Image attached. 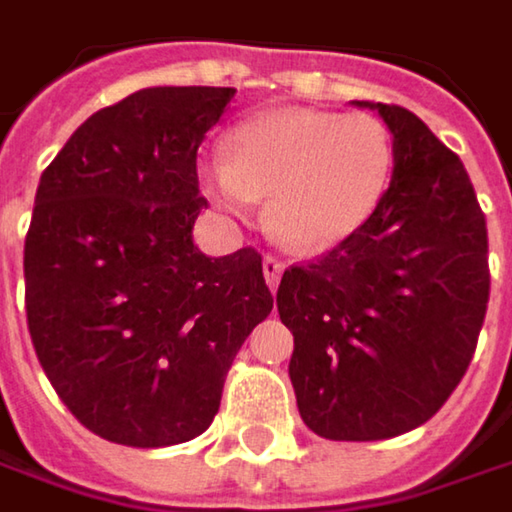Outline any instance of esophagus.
Instances as JSON below:
<instances>
[{
  "label": "esophagus",
  "instance_id": "1",
  "mask_svg": "<svg viewBox=\"0 0 512 512\" xmlns=\"http://www.w3.org/2000/svg\"><path fill=\"white\" fill-rule=\"evenodd\" d=\"M263 275H266L269 289H278V281H281V275H284V260H278L275 255L263 257Z\"/></svg>",
  "mask_w": 512,
  "mask_h": 512
}]
</instances>
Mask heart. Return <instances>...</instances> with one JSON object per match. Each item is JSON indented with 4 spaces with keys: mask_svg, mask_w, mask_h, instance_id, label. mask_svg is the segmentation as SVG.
<instances>
[{
    "mask_svg": "<svg viewBox=\"0 0 512 512\" xmlns=\"http://www.w3.org/2000/svg\"><path fill=\"white\" fill-rule=\"evenodd\" d=\"M394 173V141L368 112L275 109L237 127L228 159L199 167L202 188L234 217L269 199L266 226L295 252H327L382 202Z\"/></svg>",
    "mask_w": 512,
    "mask_h": 512,
    "instance_id": "heart-1",
    "label": "heart"
}]
</instances>
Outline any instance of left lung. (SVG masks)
<instances>
[{
    "label": "left lung",
    "instance_id": "obj_1",
    "mask_svg": "<svg viewBox=\"0 0 512 512\" xmlns=\"http://www.w3.org/2000/svg\"><path fill=\"white\" fill-rule=\"evenodd\" d=\"M374 109L394 138L391 185L347 240L289 266L301 420L327 440H385L435 417L464 379L490 298L487 220L461 159L403 106Z\"/></svg>",
    "mask_w": 512,
    "mask_h": 512
}]
</instances>
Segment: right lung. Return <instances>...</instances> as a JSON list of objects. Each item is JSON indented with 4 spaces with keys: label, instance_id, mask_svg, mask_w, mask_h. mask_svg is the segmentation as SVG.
<instances>
[{
    "label": "right lung",
    "instance_id": "add662e5",
    "mask_svg": "<svg viewBox=\"0 0 512 512\" xmlns=\"http://www.w3.org/2000/svg\"><path fill=\"white\" fill-rule=\"evenodd\" d=\"M237 89L150 86L98 109L43 170L25 310L57 397L104 440L202 435L246 336L272 313L255 249L194 246L196 150Z\"/></svg>",
    "mask_w": 512,
    "mask_h": 512
}]
</instances>
